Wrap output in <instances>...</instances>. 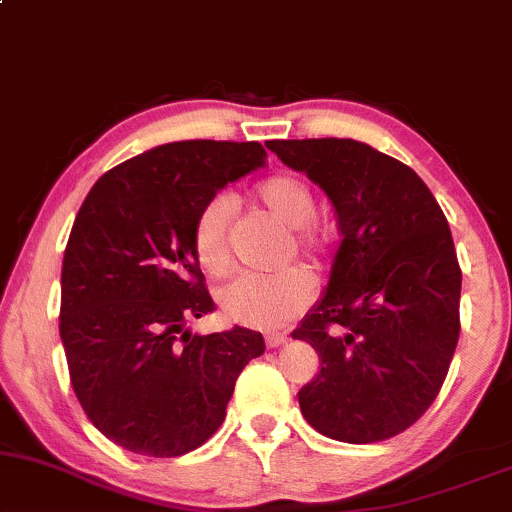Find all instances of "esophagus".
I'll return each instance as SVG.
<instances>
[{
    "instance_id": "esophagus-1",
    "label": "esophagus",
    "mask_w": 512,
    "mask_h": 512,
    "mask_svg": "<svg viewBox=\"0 0 512 512\" xmlns=\"http://www.w3.org/2000/svg\"><path fill=\"white\" fill-rule=\"evenodd\" d=\"M264 341H267V348H279L288 341V336L286 334H269Z\"/></svg>"
}]
</instances>
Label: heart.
I'll return each instance as SVG.
<instances>
[{"mask_svg": "<svg viewBox=\"0 0 512 512\" xmlns=\"http://www.w3.org/2000/svg\"><path fill=\"white\" fill-rule=\"evenodd\" d=\"M255 200L264 212L288 226V255H300L322 267L331 250V231L315 219L317 200L310 183L295 174H274L257 186ZM231 200L212 197L193 224V255L202 272L221 279L231 269ZM315 283L305 269L293 267L274 276H238L219 291V307L231 322L252 329H281L312 303Z\"/></svg>", "mask_w": 512, "mask_h": 512, "instance_id": "heart-1", "label": "heart"}]
</instances>
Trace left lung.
<instances>
[{
  "label": "left lung",
  "instance_id": "8db88e82",
  "mask_svg": "<svg viewBox=\"0 0 512 512\" xmlns=\"http://www.w3.org/2000/svg\"><path fill=\"white\" fill-rule=\"evenodd\" d=\"M267 147L329 195L343 236L324 298L293 331L322 360L298 393L303 417L336 441L393 439L439 396L458 346L463 272L448 221L408 164L365 143Z\"/></svg>",
  "mask_w": 512,
  "mask_h": 512
}]
</instances>
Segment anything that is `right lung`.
<instances>
[{"label":"right lung","mask_w":512,"mask_h":512,"mask_svg":"<svg viewBox=\"0 0 512 512\" xmlns=\"http://www.w3.org/2000/svg\"><path fill=\"white\" fill-rule=\"evenodd\" d=\"M264 162L260 143L159 145L100 176L78 209L59 334L78 403L126 451H195L224 422L238 374L264 353L260 331L245 326L188 329L217 310L193 255L197 212Z\"/></svg>","instance_id":"add662e5"}]
</instances>
